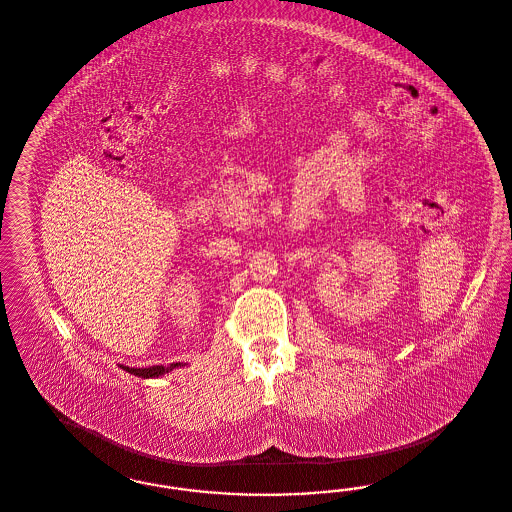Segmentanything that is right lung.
<instances>
[{"label":"right lung","mask_w":512,"mask_h":512,"mask_svg":"<svg viewBox=\"0 0 512 512\" xmlns=\"http://www.w3.org/2000/svg\"><path fill=\"white\" fill-rule=\"evenodd\" d=\"M123 367V371L130 372V374H134V376H140V378H159L162 374H166V372H172L177 367H181V365H177V363H172L170 367H164V365H155V367H149V369H132V367Z\"/></svg>","instance_id":"obj_1"}]
</instances>
